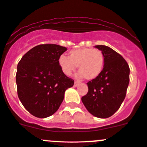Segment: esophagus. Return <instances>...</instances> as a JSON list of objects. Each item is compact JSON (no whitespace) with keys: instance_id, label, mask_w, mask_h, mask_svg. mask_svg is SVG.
I'll return each instance as SVG.
<instances>
[{"instance_id":"esophagus-1","label":"esophagus","mask_w":147,"mask_h":147,"mask_svg":"<svg viewBox=\"0 0 147 147\" xmlns=\"http://www.w3.org/2000/svg\"><path fill=\"white\" fill-rule=\"evenodd\" d=\"M78 84H79V83H78V81H75V82H74V86H75V87L78 86Z\"/></svg>"}]
</instances>
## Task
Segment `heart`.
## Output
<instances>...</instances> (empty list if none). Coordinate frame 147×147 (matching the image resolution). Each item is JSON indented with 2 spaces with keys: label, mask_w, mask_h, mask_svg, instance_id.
Masks as SVG:
<instances>
[{
  "label": "heart",
  "mask_w": 147,
  "mask_h": 147,
  "mask_svg": "<svg viewBox=\"0 0 147 147\" xmlns=\"http://www.w3.org/2000/svg\"><path fill=\"white\" fill-rule=\"evenodd\" d=\"M105 57L100 50L92 48H80L69 52V57L61 55L59 64L66 75L70 76L78 66V78H84L88 81L94 80L102 73Z\"/></svg>",
  "instance_id": "heart-1"
}]
</instances>
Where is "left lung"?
<instances>
[{
  "label": "left lung",
  "instance_id": "8db88e82",
  "mask_svg": "<svg viewBox=\"0 0 147 147\" xmlns=\"http://www.w3.org/2000/svg\"><path fill=\"white\" fill-rule=\"evenodd\" d=\"M105 57L102 73L87 83L88 91L81 98L88 111L99 118H107L119 108L129 82V67L125 59L109 47L96 45Z\"/></svg>",
  "mask_w": 147,
  "mask_h": 147
}]
</instances>
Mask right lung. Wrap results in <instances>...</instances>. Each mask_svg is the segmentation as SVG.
<instances>
[{
    "mask_svg": "<svg viewBox=\"0 0 147 147\" xmlns=\"http://www.w3.org/2000/svg\"><path fill=\"white\" fill-rule=\"evenodd\" d=\"M66 47L54 44L34 47L19 61L16 73L18 96L25 108L35 117L45 118L58 110L65 91L74 81L59 64Z\"/></svg>",
    "mask_w": 147,
    "mask_h": 147,
    "instance_id": "1",
    "label": "right lung"
}]
</instances>
